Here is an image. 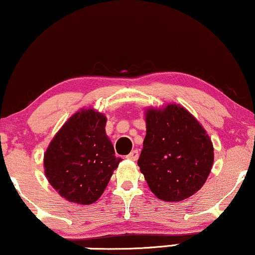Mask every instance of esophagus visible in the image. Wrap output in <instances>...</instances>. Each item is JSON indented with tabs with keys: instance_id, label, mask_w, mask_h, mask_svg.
I'll return each mask as SVG.
<instances>
[{
	"instance_id": "obj_1",
	"label": "esophagus",
	"mask_w": 255,
	"mask_h": 255,
	"mask_svg": "<svg viewBox=\"0 0 255 255\" xmlns=\"http://www.w3.org/2000/svg\"><path fill=\"white\" fill-rule=\"evenodd\" d=\"M138 156H139V152H138V150H132L130 152V154L128 155V160H132V161H136L137 158H138Z\"/></svg>"
}]
</instances>
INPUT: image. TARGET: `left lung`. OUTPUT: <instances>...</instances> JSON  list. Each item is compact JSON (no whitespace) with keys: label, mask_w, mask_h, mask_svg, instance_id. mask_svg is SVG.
<instances>
[{"label":"left lung","mask_w":255,"mask_h":255,"mask_svg":"<svg viewBox=\"0 0 255 255\" xmlns=\"http://www.w3.org/2000/svg\"><path fill=\"white\" fill-rule=\"evenodd\" d=\"M145 124L137 163L151 192L164 202H180L199 191L214 163V145L205 128L176 104L148 109Z\"/></svg>","instance_id":"left-lung-1"}]
</instances>
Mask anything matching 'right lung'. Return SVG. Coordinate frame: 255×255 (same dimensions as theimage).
<instances>
[{
  "label": "right lung",
  "instance_id": "right-lung-1",
  "mask_svg": "<svg viewBox=\"0 0 255 255\" xmlns=\"http://www.w3.org/2000/svg\"><path fill=\"white\" fill-rule=\"evenodd\" d=\"M106 122V116L91 107L81 110L65 122L45 151V175L69 202H97L122 161L115 156Z\"/></svg>",
  "mask_w": 255,
  "mask_h": 255
}]
</instances>
